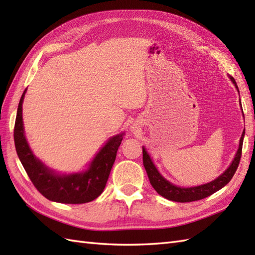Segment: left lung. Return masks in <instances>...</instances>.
<instances>
[{"mask_svg":"<svg viewBox=\"0 0 255 255\" xmlns=\"http://www.w3.org/2000/svg\"><path fill=\"white\" fill-rule=\"evenodd\" d=\"M230 80L234 82L235 86L238 90V85L236 83L235 79L230 77ZM238 92H239V90H238ZM243 137H245V131L242 132V136L239 142V149H238L235 159L232 161V163L229 165L228 169H227L220 176L216 178V180L211 181L207 184H203V185L194 186V187H180L170 183L169 181H166L165 178L160 174L158 169H156L155 165L153 164L152 160H151L150 155L142 147L143 166L145 171H147L151 185H152V187L155 189L156 193L160 194L161 196H163L164 198L169 200H173V202L189 203V202H195V200H199V199L210 196L211 194L216 193L217 191H219L220 188H223L225 185H227V184L231 181L232 176L235 175L241 159Z\"/></svg>","mask_w":255,"mask_h":255,"instance_id":"left-lung-1","label":"left lung"}]
</instances>
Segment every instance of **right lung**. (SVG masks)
I'll list each match as a JSON object with an SVG mask.
<instances>
[{"label":"right lung","mask_w":255,"mask_h":255,"mask_svg":"<svg viewBox=\"0 0 255 255\" xmlns=\"http://www.w3.org/2000/svg\"><path fill=\"white\" fill-rule=\"evenodd\" d=\"M25 93L26 90L20 97L15 119L14 142L21 164L37 191L47 199L62 204H84L99 197L106 186L124 132L108 140L86 171L68 175L57 174L36 158L27 143L21 115Z\"/></svg>","instance_id":"obj_1"}]
</instances>
